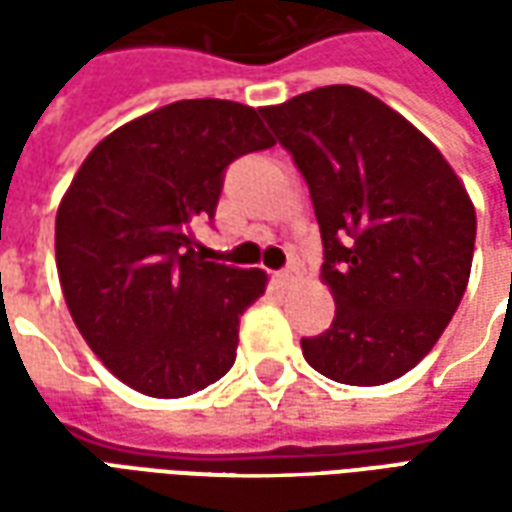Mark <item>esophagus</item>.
<instances>
[{"label":"esophagus","instance_id":"obj_1","mask_svg":"<svg viewBox=\"0 0 512 512\" xmlns=\"http://www.w3.org/2000/svg\"><path fill=\"white\" fill-rule=\"evenodd\" d=\"M299 279H301L299 263H290V266H285L282 271H279V282H282V285H293V282H299Z\"/></svg>","mask_w":512,"mask_h":512}]
</instances>
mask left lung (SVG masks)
Segmentation results:
<instances>
[{"label":"left lung","mask_w":512,"mask_h":512,"mask_svg":"<svg viewBox=\"0 0 512 512\" xmlns=\"http://www.w3.org/2000/svg\"><path fill=\"white\" fill-rule=\"evenodd\" d=\"M307 180L323 238L332 326L304 359L351 386L389 384L419 365L469 282L477 216L439 147L362 87L332 84L263 106Z\"/></svg>","instance_id":"left-lung-1"}]
</instances>
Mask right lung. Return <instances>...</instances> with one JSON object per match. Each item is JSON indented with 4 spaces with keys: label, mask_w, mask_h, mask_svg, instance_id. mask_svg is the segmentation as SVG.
Instances as JSON below:
<instances>
[{
    "label": "right lung",
    "mask_w": 512,
    "mask_h": 512,
    "mask_svg": "<svg viewBox=\"0 0 512 512\" xmlns=\"http://www.w3.org/2000/svg\"><path fill=\"white\" fill-rule=\"evenodd\" d=\"M271 145L252 106L175 101L112 131L73 175L54 227L62 296L136 392L194 395L233 367L268 277L205 260L194 227L213 219L227 164Z\"/></svg>",
    "instance_id": "obj_1"
}]
</instances>
